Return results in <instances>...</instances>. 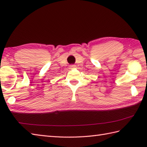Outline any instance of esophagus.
Masks as SVG:
<instances>
[{
	"instance_id": "34e87169",
	"label": "esophagus",
	"mask_w": 147,
	"mask_h": 147,
	"mask_svg": "<svg viewBox=\"0 0 147 147\" xmlns=\"http://www.w3.org/2000/svg\"><path fill=\"white\" fill-rule=\"evenodd\" d=\"M75 65H70V67H71V69H73V68H74L75 67Z\"/></svg>"
}]
</instances>
